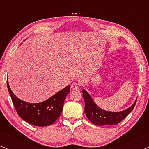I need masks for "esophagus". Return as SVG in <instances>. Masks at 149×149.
Segmentation results:
<instances>
[{
  "instance_id": "esophagus-1",
  "label": "esophagus",
  "mask_w": 149,
  "mask_h": 149,
  "mask_svg": "<svg viewBox=\"0 0 149 149\" xmlns=\"http://www.w3.org/2000/svg\"><path fill=\"white\" fill-rule=\"evenodd\" d=\"M71 88L72 89H79V85L78 84H77V83H72V85H71Z\"/></svg>"
}]
</instances>
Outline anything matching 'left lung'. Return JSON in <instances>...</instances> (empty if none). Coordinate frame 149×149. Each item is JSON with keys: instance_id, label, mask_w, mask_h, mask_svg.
Returning a JSON list of instances; mask_svg holds the SVG:
<instances>
[{"instance_id": "obj_1", "label": "left lung", "mask_w": 149, "mask_h": 149, "mask_svg": "<svg viewBox=\"0 0 149 149\" xmlns=\"http://www.w3.org/2000/svg\"><path fill=\"white\" fill-rule=\"evenodd\" d=\"M82 92L85 100V113L87 119L94 125L100 126L116 125L120 123L134 109L137 100L131 107L124 111L110 112L100 108L85 89H83Z\"/></svg>"}]
</instances>
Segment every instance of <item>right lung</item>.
<instances>
[{"label": "right lung", "mask_w": 149, "mask_h": 149, "mask_svg": "<svg viewBox=\"0 0 149 149\" xmlns=\"http://www.w3.org/2000/svg\"><path fill=\"white\" fill-rule=\"evenodd\" d=\"M8 90L18 115L24 121L33 125L47 126L54 123L63 110L66 97L70 92V85L57 92L45 101L39 103H28L14 94L7 81Z\"/></svg>", "instance_id": "obj_1"}]
</instances>
